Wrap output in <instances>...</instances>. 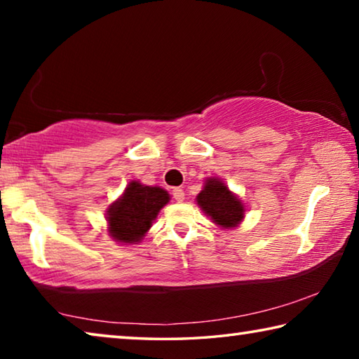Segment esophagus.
Returning a JSON list of instances; mask_svg holds the SVG:
<instances>
[{"label":"esophagus","instance_id":"34e87169","mask_svg":"<svg viewBox=\"0 0 359 359\" xmlns=\"http://www.w3.org/2000/svg\"><path fill=\"white\" fill-rule=\"evenodd\" d=\"M172 198L177 203H182L185 199V191L182 190V188H174V190H172Z\"/></svg>","mask_w":359,"mask_h":359}]
</instances>
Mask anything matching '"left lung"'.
Segmentation results:
<instances>
[{
	"label": "left lung",
	"instance_id": "obj_1",
	"mask_svg": "<svg viewBox=\"0 0 359 359\" xmlns=\"http://www.w3.org/2000/svg\"><path fill=\"white\" fill-rule=\"evenodd\" d=\"M198 204L212 220L223 228L238 226L244 218V208L220 179H209L198 194Z\"/></svg>",
	"mask_w": 359,
	"mask_h": 359
}]
</instances>
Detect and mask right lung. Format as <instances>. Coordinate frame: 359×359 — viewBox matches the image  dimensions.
I'll return each instance as SVG.
<instances>
[{"label":"right lung","mask_w":359,"mask_h":359,"mask_svg":"<svg viewBox=\"0 0 359 359\" xmlns=\"http://www.w3.org/2000/svg\"><path fill=\"white\" fill-rule=\"evenodd\" d=\"M168 201L169 194L163 188L131 182L123 196L107 210L109 233L115 241L125 244L139 242Z\"/></svg>","instance_id":"1"}]
</instances>
